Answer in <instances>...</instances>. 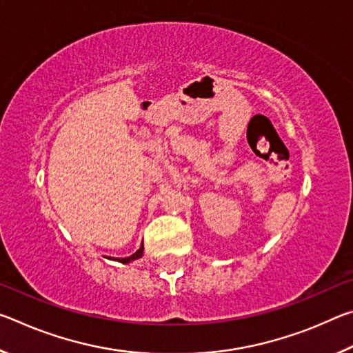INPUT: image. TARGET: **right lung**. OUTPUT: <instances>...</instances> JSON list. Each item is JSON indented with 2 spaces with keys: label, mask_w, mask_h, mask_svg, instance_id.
Returning <instances> with one entry per match:
<instances>
[{
  "label": "right lung",
  "mask_w": 353,
  "mask_h": 353,
  "mask_svg": "<svg viewBox=\"0 0 353 353\" xmlns=\"http://www.w3.org/2000/svg\"><path fill=\"white\" fill-rule=\"evenodd\" d=\"M143 255V246L137 250L135 254H132L130 256H124V259H119L118 261L119 263H129V261H134V260H137V259H140V256Z\"/></svg>",
  "instance_id": "add662e5"
}]
</instances>
